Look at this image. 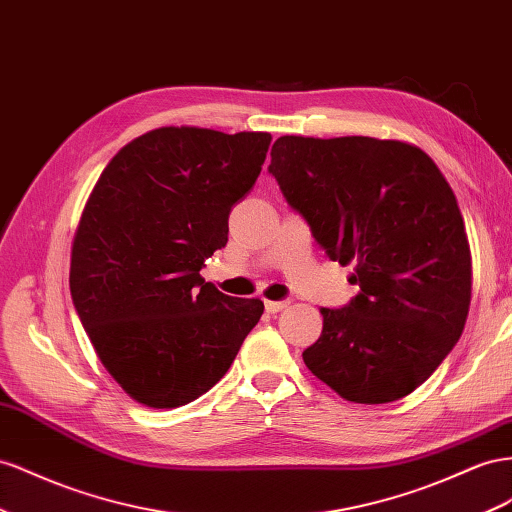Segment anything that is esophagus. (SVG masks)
<instances>
[{"instance_id":"obj_1","label":"esophagus","mask_w":512,"mask_h":512,"mask_svg":"<svg viewBox=\"0 0 512 512\" xmlns=\"http://www.w3.org/2000/svg\"><path fill=\"white\" fill-rule=\"evenodd\" d=\"M288 303H290V299H284V301H265V308H267L269 314H278L284 308H288Z\"/></svg>"}]
</instances>
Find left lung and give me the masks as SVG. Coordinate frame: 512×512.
I'll list each match as a JSON object with an SVG mask.
<instances>
[{
  "mask_svg": "<svg viewBox=\"0 0 512 512\" xmlns=\"http://www.w3.org/2000/svg\"><path fill=\"white\" fill-rule=\"evenodd\" d=\"M290 209L359 293L321 308L323 331L303 362L351 403L403 398L461 338L472 254L457 198L418 146L377 137L282 135L271 148Z\"/></svg>",
  "mask_w": 512,
  "mask_h": 512,
  "instance_id": "obj_1",
  "label": "left lung"
}]
</instances>
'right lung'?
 Masks as SVG:
<instances>
[{"label":"right lung","mask_w":512,"mask_h":512,"mask_svg":"<svg viewBox=\"0 0 512 512\" xmlns=\"http://www.w3.org/2000/svg\"><path fill=\"white\" fill-rule=\"evenodd\" d=\"M271 133L161 127L107 163L81 213L71 295L92 347L137 403L174 409L222 379L260 299L204 282L228 215L256 183Z\"/></svg>","instance_id":"right-lung-1"}]
</instances>
